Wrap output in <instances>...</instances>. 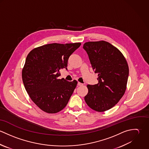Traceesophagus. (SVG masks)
<instances>
[{
  "label": "esophagus",
  "instance_id": "1",
  "mask_svg": "<svg viewBox=\"0 0 149 149\" xmlns=\"http://www.w3.org/2000/svg\"><path fill=\"white\" fill-rule=\"evenodd\" d=\"M77 85H79V86H81V85H83V84H82V83H80V82H78Z\"/></svg>",
  "mask_w": 149,
  "mask_h": 149
}]
</instances>
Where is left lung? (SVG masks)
<instances>
[{"label":"left lung","instance_id":"left-lung-1","mask_svg":"<svg viewBox=\"0 0 149 149\" xmlns=\"http://www.w3.org/2000/svg\"><path fill=\"white\" fill-rule=\"evenodd\" d=\"M83 49L92 69L98 74L99 82L87 85L85 102L92 109L104 112L115 106L125 94L129 74L127 63L119 50L108 42H88Z\"/></svg>","mask_w":149,"mask_h":149}]
</instances>
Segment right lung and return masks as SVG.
<instances>
[{"label": "right lung", "instance_id": "right-lung-1", "mask_svg": "<svg viewBox=\"0 0 149 149\" xmlns=\"http://www.w3.org/2000/svg\"><path fill=\"white\" fill-rule=\"evenodd\" d=\"M81 43H50L32 50L22 70V80L32 101L44 112L57 113L66 107L77 81L58 79L60 70H67L70 56Z\"/></svg>", "mask_w": 149, "mask_h": 149}]
</instances>
